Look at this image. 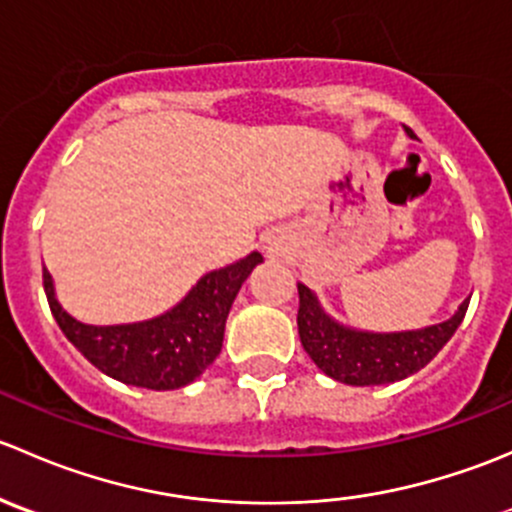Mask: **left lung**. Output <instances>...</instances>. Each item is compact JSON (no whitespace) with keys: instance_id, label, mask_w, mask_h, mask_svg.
I'll return each mask as SVG.
<instances>
[{"instance_id":"1","label":"left lung","mask_w":512,"mask_h":512,"mask_svg":"<svg viewBox=\"0 0 512 512\" xmlns=\"http://www.w3.org/2000/svg\"><path fill=\"white\" fill-rule=\"evenodd\" d=\"M297 289L304 352L324 374L349 386L394 384L421 371L456 334L468 309V299H463L456 314L441 324L409 332H364L329 317L307 285L297 282Z\"/></svg>"}]
</instances>
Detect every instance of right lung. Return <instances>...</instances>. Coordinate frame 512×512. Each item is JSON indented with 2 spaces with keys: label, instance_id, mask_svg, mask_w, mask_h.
<instances>
[{
  "label": "right lung",
  "instance_id": "1",
  "mask_svg": "<svg viewBox=\"0 0 512 512\" xmlns=\"http://www.w3.org/2000/svg\"><path fill=\"white\" fill-rule=\"evenodd\" d=\"M262 262L260 252L208 272L175 307L131 324H84L56 299L44 270V292L61 332L98 371L128 386L173 391L198 379L223 349L225 322L242 282Z\"/></svg>",
  "mask_w": 512,
  "mask_h": 512
}]
</instances>
